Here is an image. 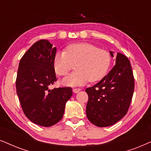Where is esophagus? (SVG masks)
Instances as JSON below:
<instances>
[{
	"label": "esophagus",
	"mask_w": 151,
	"mask_h": 151,
	"mask_svg": "<svg viewBox=\"0 0 151 151\" xmlns=\"http://www.w3.org/2000/svg\"><path fill=\"white\" fill-rule=\"evenodd\" d=\"M80 90H81V89H80V88H74L73 92H74V93H77V92H79Z\"/></svg>",
	"instance_id": "obj_1"
}]
</instances>
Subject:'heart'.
<instances>
[{
	"mask_svg": "<svg viewBox=\"0 0 151 151\" xmlns=\"http://www.w3.org/2000/svg\"><path fill=\"white\" fill-rule=\"evenodd\" d=\"M111 62L109 52L90 43L71 44L65 52H57L54 58L55 71L59 76L67 75L75 65L76 72L63 80L67 86L99 81L108 73Z\"/></svg>",
	"mask_w": 151,
	"mask_h": 151,
	"instance_id": "b5f03b06",
	"label": "heart"
}]
</instances>
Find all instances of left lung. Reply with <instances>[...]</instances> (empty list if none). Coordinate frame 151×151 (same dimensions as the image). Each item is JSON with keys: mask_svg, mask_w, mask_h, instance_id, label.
Masks as SVG:
<instances>
[{"mask_svg": "<svg viewBox=\"0 0 151 151\" xmlns=\"http://www.w3.org/2000/svg\"><path fill=\"white\" fill-rule=\"evenodd\" d=\"M113 57L112 52H110ZM134 88L133 72L126 56L117 53L116 64L92 87L86 88L88 101L86 115L98 127H107L119 121L127 113Z\"/></svg>", "mask_w": 151, "mask_h": 151, "instance_id": "1", "label": "left lung"}]
</instances>
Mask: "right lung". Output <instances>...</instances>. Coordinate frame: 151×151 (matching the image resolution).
I'll list each match as a JSON object with an SVG mask.
<instances>
[{
  "label": "right lung",
  "mask_w": 151,
  "mask_h": 151,
  "mask_svg": "<svg viewBox=\"0 0 151 151\" xmlns=\"http://www.w3.org/2000/svg\"><path fill=\"white\" fill-rule=\"evenodd\" d=\"M57 48L49 41L34 43L20 61L16 88L25 115L38 125L49 127L63 117L65 103L72 94L70 87L50 90L57 81L54 58Z\"/></svg>",
  "instance_id": "add662e5"
}]
</instances>
